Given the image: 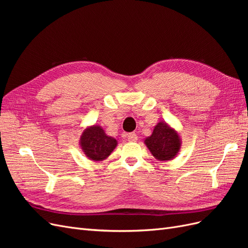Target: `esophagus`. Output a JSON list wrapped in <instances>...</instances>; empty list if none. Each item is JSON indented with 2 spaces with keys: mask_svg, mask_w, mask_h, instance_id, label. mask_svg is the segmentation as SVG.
Instances as JSON below:
<instances>
[{
  "mask_svg": "<svg viewBox=\"0 0 248 248\" xmlns=\"http://www.w3.org/2000/svg\"><path fill=\"white\" fill-rule=\"evenodd\" d=\"M127 140H128L129 141H137L138 140L137 133H134V132L128 133V134H127Z\"/></svg>",
  "mask_w": 248,
  "mask_h": 248,
  "instance_id": "1",
  "label": "esophagus"
}]
</instances>
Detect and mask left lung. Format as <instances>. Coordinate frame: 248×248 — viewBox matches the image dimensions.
Instances as JSON below:
<instances>
[{"label": "left lung", "mask_w": 248, "mask_h": 248, "mask_svg": "<svg viewBox=\"0 0 248 248\" xmlns=\"http://www.w3.org/2000/svg\"><path fill=\"white\" fill-rule=\"evenodd\" d=\"M145 144L156 159L170 160L179 152L181 140L174 129L160 122L155 126L152 136L145 140Z\"/></svg>", "instance_id": "1"}]
</instances>
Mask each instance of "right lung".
Listing matches in <instances>:
<instances>
[{
	"label": "right lung",
	"instance_id": "obj_1",
	"mask_svg": "<svg viewBox=\"0 0 248 248\" xmlns=\"http://www.w3.org/2000/svg\"><path fill=\"white\" fill-rule=\"evenodd\" d=\"M80 146L88 158L99 161L106 159L114 151L117 140L114 138L108 137L101 127L93 126L82 132Z\"/></svg>",
	"mask_w": 248,
	"mask_h": 248
}]
</instances>
